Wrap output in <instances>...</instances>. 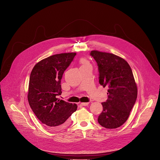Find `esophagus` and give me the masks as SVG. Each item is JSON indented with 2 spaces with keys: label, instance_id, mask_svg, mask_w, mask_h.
I'll return each instance as SVG.
<instances>
[{
  "label": "esophagus",
  "instance_id": "obj_1",
  "mask_svg": "<svg viewBox=\"0 0 160 160\" xmlns=\"http://www.w3.org/2000/svg\"><path fill=\"white\" fill-rule=\"evenodd\" d=\"M88 104H89L88 102H82L80 104H81L82 106H87Z\"/></svg>",
  "mask_w": 160,
  "mask_h": 160
}]
</instances>
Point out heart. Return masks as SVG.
<instances>
[{
	"mask_svg": "<svg viewBox=\"0 0 160 160\" xmlns=\"http://www.w3.org/2000/svg\"><path fill=\"white\" fill-rule=\"evenodd\" d=\"M81 63H82V66H83V65L87 64H88V62H87L85 59H82V60H81Z\"/></svg>",
	"mask_w": 160,
	"mask_h": 160,
	"instance_id": "1",
	"label": "heart"
}]
</instances>
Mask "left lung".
I'll return each instance as SVG.
<instances>
[{
    "mask_svg": "<svg viewBox=\"0 0 160 160\" xmlns=\"http://www.w3.org/2000/svg\"><path fill=\"white\" fill-rule=\"evenodd\" d=\"M90 54L98 64L99 83L109 88L98 122L104 128H117L127 120L138 97L132 69L124 59L113 54L92 51Z\"/></svg>",
    "mask_w": 160,
    "mask_h": 160,
    "instance_id": "obj_1",
    "label": "left lung"
}]
</instances>
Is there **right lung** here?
I'll return each mask as SVG.
<instances>
[{
  "instance_id": "add662e5",
  "label": "right lung",
  "mask_w": 160,
  "mask_h": 160,
  "mask_svg": "<svg viewBox=\"0 0 160 160\" xmlns=\"http://www.w3.org/2000/svg\"><path fill=\"white\" fill-rule=\"evenodd\" d=\"M76 53H62L43 59L33 67L29 81L28 100L37 118L52 130H62L77 105L59 100L61 80Z\"/></svg>"
}]
</instances>
